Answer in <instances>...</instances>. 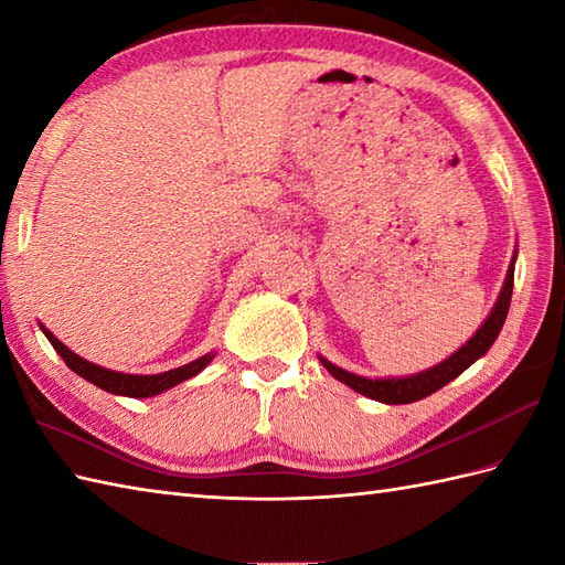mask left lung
Wrapping results in <instances>:
<instances>
[{"label":"left lung","instance_id":"left-lung-1","mask_svg":"<svg viewBox=\"0 0 565 565\" xmlns=\"http://www.w3.org/2000/svg\"><path fill=\"white\" fill-rule=\"evenodd\" d=\"M514 259L508 269L505 276V284H502V291L498 296V301L490 310V316L486 318V322L481 328L476 330V334L471 340H468L459 352H454L449 359H444L441 364L431 366L427 371H419V374L413 376H403V379H364V376H356L352 371H344L340 366H334L328 359L320 356L322 366H326L330 374L347 383L352 391L366 395L371 401H379V403H386V405H405V403H415V401H423L427 395L437 393L441 386H447L449 381H454L456 376H461L463 371L471 366L476 359H481L493 342L498 340V334L502 330V322L508 318V310H510V298H512V284H514Z\"/></svg>","mask_w":565,"mask_h":565}]
</instances>
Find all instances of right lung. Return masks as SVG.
I'll return each mask as SVG.
<instances>
[{"label":"right lung","mask_w":565,"mask_h":565,"mask_svg":"<svg viewBox=\"0 0 565 565\" xmlns=\"http://www.w3.org/2000/svg\"><path fill=\"white\" fill-rule=\"evenodd\" d=\"M43 334L47 338V342L53 344V350L63 356V362L75 371V374H79L82 379H87L89 383H94V386H99L102 391H109L114 395H128V398H150V395H158V393H164L170 391L172 386H177V383H182L191 376L201 374L203 369H206L211 364V359L215 354H203L199 359H194L191 364H184V366H177L172 371H162V374H152V376H138V374H121V371H111V369H104V366H97L87 362V359L77 356L72 350H67V347L60 342L55 334L47 330L45 326H41Z\"/></svg>","instance_id":"add662e5"}]
</instances>
